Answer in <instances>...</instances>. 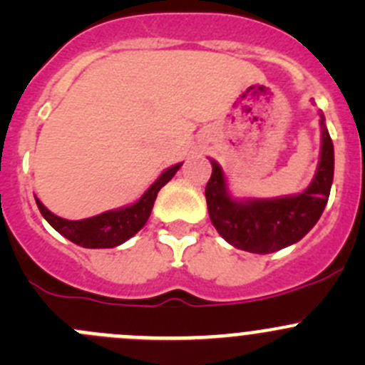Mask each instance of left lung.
<instances>
[{
	"label": "left lung",
	"mask_w": 365,
	"mask_h": 365,
	"mask_svg": "<svg viewBox=\"0 0 365 365\" xmlns=\"http://www.w3.org/2000/svg\"><path fill=\"white\" fill-rule=\"evenodd\" d=\"M322 150L314 178L307 189L292 196L256 200L233 197L222 168L212 162L205 196L217 233L233 247L254 254H270L297 244L314 227L325 210L334 180V145L319 113Z\"/></svg>",
	"instance_id": "left-lung-1"
}]
</instances>
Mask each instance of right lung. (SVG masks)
<instances>
[{"label": "right lung", "mask_w": 365, "mask_h": 365, "mask_svg": "<svg viewBox=\"0 0 365 365\" xmlns=\"http://www.w3.org/2000/svg\"><path fill=\"white\" fill-rule=\"evenodd\" d=\"M180 168H182V162L165 169L135 203L123 206V208L109 210V212L90 217V219H61V217L49 212L38 197H35L36 206H38L43 219H46L58 233L63 235L65 238H68L73 244L86 249H111L116 247V245H121L123 242H127L128 238L134 237V235L145 226L150 213H152L153 203H155L157 200V194H159L162 187L175 176V173L178 171Z\"/></svg>", "instance_id": "obj_1"}]
</instances>
